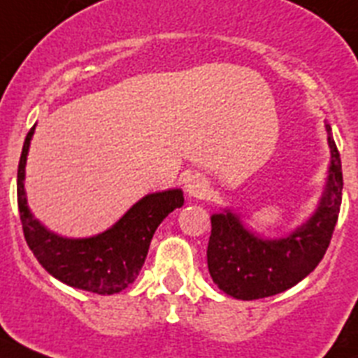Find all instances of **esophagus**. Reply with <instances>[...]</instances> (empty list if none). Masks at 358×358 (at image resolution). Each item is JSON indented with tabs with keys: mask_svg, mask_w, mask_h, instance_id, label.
Instances as JSON below:
<instances>
[{
	"mask_svg": "<svg viewBox=\"0 0 358 358\" xmlns=\"http://www.w3.org/2000/svg\"><path fill=\"white\" fill-rule=\"evenodd\" d=\"M185 189L189 197H202L208 192V181L202 176H199V173H194V176H189L186 179Z\"/></svg>",
	"mask_w": 358,
	"mask_h": 358,
	"instance_id": "obj_1",
	"label": "esophagus"
}]
</instances>
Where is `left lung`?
Returning a JSON list of instances; mask_svg holds the SVG:
<instances>
[{
	"instance_id": "1",
	"label": "left lung",
	"mask_w": 358,
	"mask_h": 358,
	"mask_svg": "<svg viewBox=\"0 0 358 358\" xmlns=\"http://www.w3.org/2000/svg\"><path fill=\"white\" fill-rule=\"evenodd\" d=\"M327 132L331 152L327 192L314 217L292 235L265 240L245 229L231 211L211 217L208 268L218 289L236 299H262L299 283L322 260L343 201L341 154L330 125Z\"/></svg>"
}]
</instances>
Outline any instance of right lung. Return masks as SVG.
Returning a JSON list of instances; mask_svg holds the SVG:
<instances>
[{"instance_id": "right-lung-1", "label": "right lung", "mask_w": 358, "mask_h": 358, "mask_svg": "<svg viewBox=\"0 0 358 358\" xmlns=\"http://www.w3.org/2000/svg\"><path fill=\"white\" fill-rule=\"evenodd\" d=\"M34 127L24 138L17 166V208L24 240L53 278L87 292L116 294L138 278L147 258L150 240L163 218L181 208V189L152 194L136 202L106 233L91 238H62L50 233L31 217L24 197V164Z\"/></svg>"}]
</instances>
